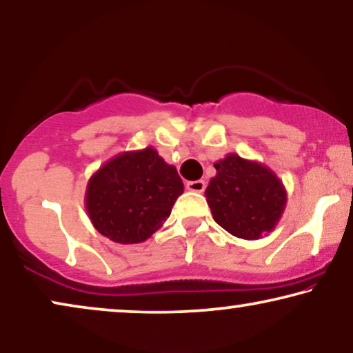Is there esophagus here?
<instances>
[{
	"label": "esophagus",
	"mask_w": 353,
	"mask_h": 353,
	"mask_svg": "<svg viewBox=\"0 0 353 353\" xmlns=\"http://www.w3.org/2000/svg\"><path fill=\"white\" fill-rule=\"evenodd\" d=\"M185 187H187V190L196 192V194H201V192L205 190L206 184H205L203 181H190V182H187Z\"/></svg>",
	"instance_id": "1"
}]
</instances>
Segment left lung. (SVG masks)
Segmentation results:
<instances>
[{
	"label": "left lung",
	"instance_id": "1",
	"mask_svg": "<svg viewBox=\"0 0 353 353\" xmlns=\"http://www.w3.org/2000/svg\"><path fill=\"white\" fill-rule=\"evenodd\" d=\"M205 190L213 219L229 234L256 241L279 223L288 203L283 181L265 164L225 154Z\"/></svg>",
	"mask_w": 353,
	"mask_h": 353
}]
</instances>
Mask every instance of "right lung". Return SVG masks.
I'll list each match as a JSON object with an SVG mask.
<instances>
[{
	"instance_id": "add662e5",
	"label": "right lung",
	"mask_w": 353,
	"mask_h": 353,
	"mask_svg": "<svg viewBox=\"0 0 353 353\" xmlns=\"http://www.w3.org/2000/svg\"><path fill=\"white\" fill-rule=\"evenodd\" d=\"M184 184L153 147L122 152L88 179L85 208L93 228L112 242L140 243L169 218Z\"/></svg>"
}]
</instances>
